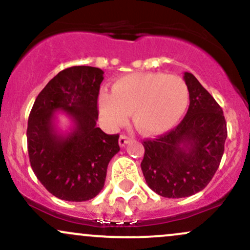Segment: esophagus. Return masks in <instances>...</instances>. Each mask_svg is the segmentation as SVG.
Masks as SVG:
<instances>
[{"label": "esophagus", "instance_id": "1", "mask_svg": "<svg viewBox=\"0 0 250 250\" xmlns=\"http://www.w3.org/2000/svg\"><path fill=\"white\" fill-rule=\"evenodd\" d=\"M129 141H130V137H128L127 135H121L119 139V145L120 147H125L127 143H129Z\"/></svg>", "mask_w": 250, "mask_h": 250}]
</instances>
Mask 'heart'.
Returning a JSON list of instances; mask_svg holds the SVG:
<instances>
[{
    "label": "heart",
    "instance_id": "b5f03b06",
    "mask_svg": "<svg viewBox=\"0 0 250 250\" xmlns=\"http://www.w3.org/2000/svg\"><path fill=\"white\" fill-rule=\"evenodd\" d=\"M189 89L182 77L163 73H131L102 93L99 109L110 125L125 123L133 113L134 127L145 135H161L179 122L187 109Z\"/></svg>",
    "mask_w": 250,
    "mask_h": 250
}]
</instances>
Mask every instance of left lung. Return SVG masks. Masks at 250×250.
Returning <instances> with one entry per match:
<instances>
[{"label":"left lung","instance_id":"1","mask_svg":"<svg viewBox=\"0 0 250 250\" xmlns=\"http://www.w3.org/2000/svg\"><path fill=\"white\" fill-rule=\"evenodd\" d=\"M189 108L173 130L143 141L141 162L148 187L168 199L199 193L219 168L227 139L222 108L193 74L185 73Z\"/></svg>","mask_w":250,"mask_h":250}]
</instances>
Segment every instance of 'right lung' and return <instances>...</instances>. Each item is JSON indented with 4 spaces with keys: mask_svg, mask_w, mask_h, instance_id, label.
Masks as SVG:
<instances>
[{
    "mask_svg": "<svg viewBox=\"0 0 250 250\" xmlns=\"http://www.w3.org/2000/svg\"><path fill=\"white\" fill-rule=\"evenodd\" d=\"M102 81L100 68H67L48 82L31 108L27 128L30 166L43 187L61 200L94 199L104 186L108 163L120 150L119 134L108 135L96 127ZM57 110L74 123L67 135L55 127Z\"/></svg>",
    "mask_w": 250,
    "mask_h": 250,
    "instance_id": "add662e5",
    "label": "right lung"
}]
</instances>
